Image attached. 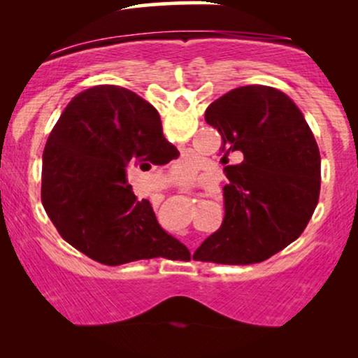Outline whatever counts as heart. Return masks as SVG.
<instances>
[{
  "instance_id": "b5f03b06",
  "label": "heart",
  "mask_w": 358,
  "mask_h": 358,
  "mask_svg": "<svg viewBox=\"0 0 358 358\" xmlns=\"http://www.w3.org/2000/svg\"><path fill=\"white\" fill-rule=\"evenodd\" d=\"M193 170H195V165H193L192 162H188V159L180 162L178 166H176V171H178L180 178H190L193 175Z\"/></svg>"
}]
</instances>
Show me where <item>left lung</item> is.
<instances>
[{
  "instance_id": "8db88e82",
  "label": "left lung",
  "mask_w": 358,
  "mask_h": 358,
  "mask_svg": "<svg viewBox=\"0 0 358 358\" xmlns=\"http://www.w3.org/2000/svg\"><path fill=\"white\" fill-rule=\"evenodd\" d=\"M222 136L220 155L229 183L220 229L193 254L195 261L254 264L296 241L320 196L318 145L301 110L268 85L232 89L205 110ZM242 152L237 166L228 156Z\"/></svg>"
}]
</instances>
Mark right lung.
<instances>
[{
	"mask_svg": "<svg viewBox=\"0 0 358 358\" xmlns=\"http://www.w3.org/2000/svg\"><path fill=\"white\" fill-rule=\"evenodd\" d=\"M150 102L117 85L80 92L43 150L42 203L69 244L108 266L190 254L127 183L131 168L178 158Z\"/></svg>",
	"mask_w": 358,
	"mask_h": 358,
	"instance_id": "obj_1",
	"label": "right lung"
}]
</instances>
